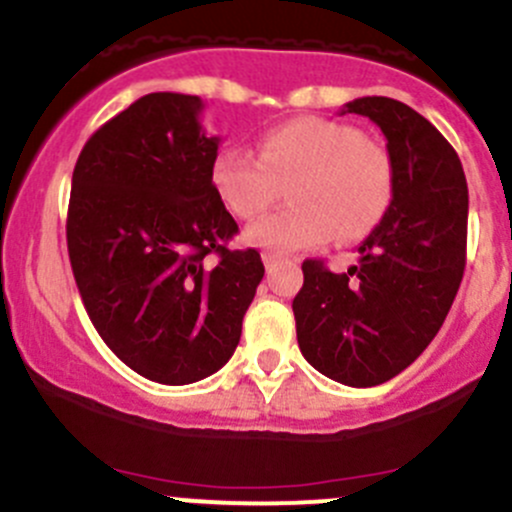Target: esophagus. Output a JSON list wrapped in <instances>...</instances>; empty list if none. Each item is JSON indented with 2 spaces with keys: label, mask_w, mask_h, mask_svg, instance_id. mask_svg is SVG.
I'll return each mask as SVG.
<instances>
[{
  "label": "esophagus",
  "mask_w": 512,
  "mask_h": 512,
  "mask_svg": "<svg viewBox=\"0 0 512 512\" xmlns=\"http://www.w3.org/2000/svg\"><path fill=\"white\" fill-rule=\"evenodd\" d=\"M261 258H263V266H266V271H271V268L276 266L278 261H281V256H278V254H271V251H266V254H263Z\"/></svg>",
  "instance_id": "obj_1"
}]
</instances>
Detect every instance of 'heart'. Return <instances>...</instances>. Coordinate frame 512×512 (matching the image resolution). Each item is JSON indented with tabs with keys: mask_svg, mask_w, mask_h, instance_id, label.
Masks as SVG:
<instances>
[{
	"mask_svg": "<svg viewBox=\"0 0 512 512\" xmlns=\"http://www.w3.org/2000/svg\"><path fill=\"white\" fill-rule=\"evenodd\" d=\"M211 184L226 209L254 219L288 194V209L246 229L258 249L301 251L336 239L371 234L391 211L396 171L388 149L343 121L301 116L258 139V159L224 149L211 166Z\"/></svg>",
	"mask_w": 512,
	"mask_h": 512,
	"instance_id": "obj_1",
	"label": "heart"
}]
</instances>
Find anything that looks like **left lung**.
<instances>
[{
    "label": "left lung",
    "instance_id": "8db88e82",
    "mask_svg": "<svg viewBox=\"0 0 512 512\" xmlns=\"http://www.w3.org/2000/svg\"><path fill=\"white\" fill-rule=\"evenodd\" d=\"M341 114L368 116L383 131L396 194L358 246L356 266L333 273L303 261L293 316L298 348L316 371L371 388L406 371L453 306L465 271L468 184L453 146L403 101L361 96Z\"/></svg>",
    "mask_w": 512,
    "mask_h": 512
}]
</instances>
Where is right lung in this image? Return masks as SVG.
Returning a JSON list of instances; mask_svg holds the SVG:
<instances>
[{
  "instance_id": "1",
  "label": "right lung",
  "mask_w": 512,
  "mask_h": 512,
  "mask_svg": "<svg viewBox=\"0 0 512 512\" xmlns=\"http://www.w3.org/2000/svg\"><path fill=\"white\" fill-rule=\"evenodd\" d=\"M201 111L199 96H141L91 134L72 176L67 246L86 313L164 386L226 366L263 278L256 249H226L239 226L211 184L221 139Z\"/></svg>"
}]
</instances>
